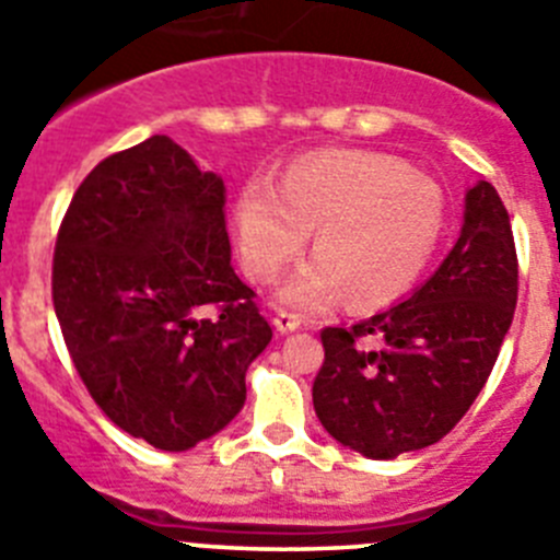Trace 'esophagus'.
<instances>
[{
    "instance_id": "1",
    "label": "esophagus",
    "mask_w": 560,
    "mask_h": 560,
    "mask_svg": "<svg viewBox=\"0 0 560 560\" xmlns=\"http://www.w3.org/2000/svg\"><path fill=\"white\" fill-rule=\"evenodd\" d=\"M271 323H275V328L280 330V334H291V330H296L303 325V319H300V314H291V311H277Z\"/></svg>"
}]
</instances>
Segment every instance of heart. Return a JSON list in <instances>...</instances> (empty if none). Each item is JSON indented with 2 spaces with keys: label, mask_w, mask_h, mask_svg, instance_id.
I'll list each match as a JSON object with an SVG mask.
<instances>
[{
  "label": "heart",
  "mask_w": 560,
  "mask_h": 560,
  "mask_svg": "<svg viewBox=\"0 0 560 560\" xmlns=\"http://www.w3.org/2000/svg\"><path fill=\"white\" fill-rule=\"evenodd\" d=\"M311 226L316 255L285 283L283 303L323 311L348 294L359 308H378L429 269L446 230V196L429 173L378 151L314 153L277 187L252 179L237 192V249L255 283L283 275Z\"/></svg>",
  "instance_id": "heart-1"
}]
</instances>
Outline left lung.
<instances>
[{
    "instance_id": "8db88e82",
    "label": "left lung",
    "mask_w": 560,
    "mask_h": 560,
    "mask_svg": "<svg viewBox=\"0 0 560 560\" xmlns=\"http://www.w3.org/2000/svg\"><path fill=\"white\" fill-rule=\"evenodd\" d=\"M518 296L511 215L491 182L427 285L350 328H323L314 409L341 446L393 459L446 438L497 364Z\"/></svg>"
}]
</instances>
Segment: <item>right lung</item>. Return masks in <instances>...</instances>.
<instances>
[{
    "label": "right lung",
    "instance_id": "right-lung-1",
    "mask_svg": "<svg viewBox=\"0 0 560 560\" xmlns=\"http://www.w3.org/2000/svg\"><path fill=\"white\" fill-rule=\"evenodd\" d=\"M224 205L221 176L156 133L97 162L58 226L52 305L72 364L112 423L162 452L241 412L271 341L230 264Z\"/></svg>",
    "mask_w": 560,
    "mask_h": 560
}]
</instances>
